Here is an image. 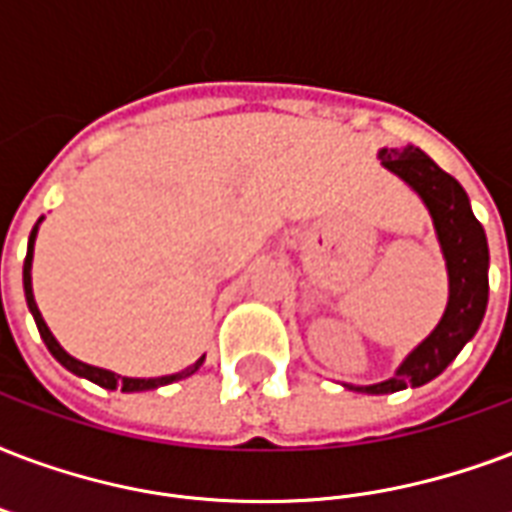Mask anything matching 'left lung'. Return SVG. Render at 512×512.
Returning <instances> with one entry per match:
<instances>
[{
    "mask_svg": "<svg viewBox=\"0 0 512 512\" xmlns=\"http://www.w3.org/2000/svg\"><path fill=\"white\" fill-rule=\"evenodd\" d=\"M378 161L386 171L400 177L421 204L427 206L440 252L448 271V303L435 330L400 362L395 376L378 384H343L351 392L365 395H392L405 386H424L438 378L456 360L464 343L473 341L489 303V244L483 225L475 220L470 198L451 174L440 169L419 147L378 150Z\"/></svg>",
    "mask_w": 512,
    "mask_h": 512,
    "instance_id": "left-lung-1",
    "label": "left lung"
}]
</instances>
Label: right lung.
<instances>
[{"label": "right lung", "mask_w": 512, "mask_h": 512, "mask_svg": "<svg viewBox=\"0 0 512 512\" xmlns=\"http://www.w3.org/2000/svg\"><path fill=\"white\" fill-rule=\"evenodd\" d=\"M45 217H39L37 225L31 228V236H29V249H26V260H23V292H26V303H29V311L34 322H37V330L42 335V341L48 346V351L56 357L61 365H64L69 373L80 378H88L93 384L104 386V389H120V392H150V389H158V386H166V384H174V381H182V378L193 376L195 370L204 365V357L201 360H195L190 368L179 370V373H171V376H158V378H131V376H120V373H112L107 368H96V365H88V362H80L77 357H72L69 351L56 341V335L50 333V327L45 325V319L39 314L37 308V300H34V290H31V260H34V241H37V230L42 225Z\"/></svg>", "instance_id": "obj_1"}]
</instances>
